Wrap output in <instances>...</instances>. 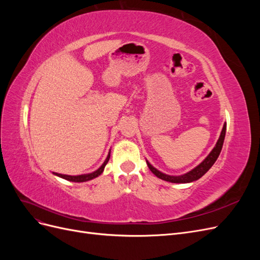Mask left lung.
I'll return each instance as SVG.
<instances>
[{"label":"left lung","mask_w":260,"mask_h":260,"mask_svg":"<svg viewBox=\"0 0 260 260\" xmlns=\"http://www.w3.org/2000/svg\"><path fill=\"white\" fill-rule=\"evenodd\" d=\"M225 130H226V123L223 124L222 131H221V133H220V137L217 141V143H216L215 147L212 148V151L209 153V155L199 165V166H196L194 169L186 172V174H184L182 176H169L166 174H162V172L154 168L152 165L146 160L147 166H148L149 170H151L157 178H159L165 181H168V182H171V183H190V182H193V181L199 180L201 177H203L206 174V172L211 168L212 165H214L215 161L217 160L220 152H221L222 145H223Z\"/></svg>","instance_id":"left-lung-1"}]
</instances>
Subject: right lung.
Instances as JSON below:
<instances>
[{
	"mask_svg": "<svg viewBox=\"0 0 260 260\" xmlns=\"http://www.w3.org/2000/svg\"><path fill=\"white\" fill-rule=\"evenodd\" d=\"M109 157H111V153H108V156L106 157V159H105V161L103 162V165H102V166H101L98 170L91 172V174L80 175V176H68V175H61V174H57V172H55L54 175H55V176H58V177H60V178H62V179H65V180H68V181H73V182H85V181H89V180H92V179H94V178L99 177V176L102 174V172L104 171V168H105V166H106V164H107L108 160H109Z\"/></svg>",
	"mask_w": 260,
	"mask_h": 260,
	"instance_id": "obj_1",
	"label": "right lung"
}]
</instances>
